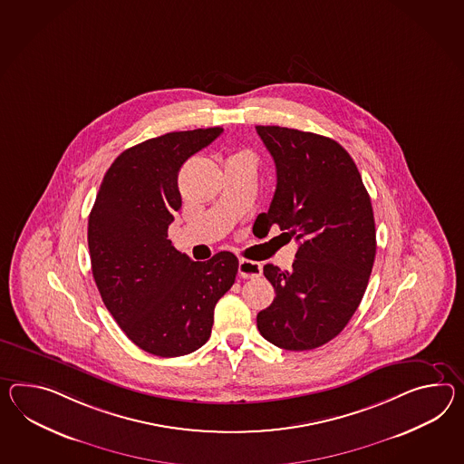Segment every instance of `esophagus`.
I'll return each mask as SVG.
<instances>
[{
    "instance_id": "obj_1",
    "label": "esophagus",
    "mask_w": 464,
    "mask_h": 464,
    "mask_svg": "<svg viewBox=\"0 0 464 464\" xmlns=\"http://www.w3.org/2000/svg\"><path fill=\"white\" fill-rule=\"evenodd\" d=\"M237 273L243 278H258L261 275V265L256 261L239 260Z\"/></svg>"
}]
</instances>
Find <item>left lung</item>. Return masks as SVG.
I'll list each match as a JSON object with an SVG mask.
<instances>
[{
	"mask_svg": "<svg viewBox=\"0 0 464 464\" xmlns=\"http://www.w3.org/2000/svg\"><path fill=\"white\" fill-rule=\"evenodd\" d=\"M256 132L275 160L276 189L255 227L268 235L278 225L298 243L292 270L263 266L276 296L256 325L280 349L312 351L339 335L365 294L377 248L372 204L334 139L278 125Z\"/></svg>",
	"mask_w": 464,
	"mask_h": 464,
	"instance_id": "1",
	"label": "left lung"
}]
</instances>
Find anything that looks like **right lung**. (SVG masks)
<instances>
[{
	"mask_svg": "<svg viewBox=\"0 0 464 464\" xmlns=\"http://www.w3.org/2000/svg\"><path fill=\"white\" fill-rule=\"evenodd\" d=\"M221 132H169L127 149L105 172L89 216L92 273L103 304L125 335L152 355L179 357L203 347L216 304L237 278L233 253L192 261L168 239L181 208L179 169Z\"/></svg>",
	"mask_w": 464,
	"mask_h": 464,
	"instance_id": "1",
	"label": "right lung"
}]
</instances>
